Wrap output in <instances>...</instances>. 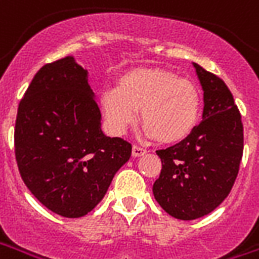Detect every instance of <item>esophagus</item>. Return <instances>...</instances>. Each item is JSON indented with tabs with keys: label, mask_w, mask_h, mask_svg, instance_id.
Wrapping results in <instances>:
<instances>
[{
	"label": "esophagus",
	"mask_w": 259,
	"mask_h": 259,
	"mask_svg": "<svg viewBox=\"0 0 259 259\" xmlns=\"http://www.w3.org/2000/svg\"><path fill=\"white\" fill-rule=\"evenodd\" d=\"M144 154H147V149L140 147V145H133V149H132V155L137 158V156H143Z\"/></svg>",
	"instance_id": "obj_1"
}]
</instances>
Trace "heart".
<instances>
[{
    "label": "heart",
    "mask_w": 259,
    "mask_h": 259,
    "mask_svg": "<svg viewBox=\"0 0 259 259\" xmlns=\"http://www.w3.org/2000/svg\"><path fill=\"white\" fill-rule=\"evenodd\" d=\"M200 93L189 79L162 68H133L123 72L115 89L100 96V107L112 133L135 123L137 111L148 135L173 144L192 133L200 116Z\"/></svg>",
    "instance_id": "obj_1"
}]
</instances>
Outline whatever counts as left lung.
I'll return each mask as SVG.
<instances>
[{
    "mask_svg": "<svg viewBox=\"0 0 259 259\" xmlns=\"http://www.w3.org/2000/svg\"><path fill=\"white\" fill-rule=\"evenodd\" d=\"M203 86V120L178 144L158 149L160 176L154 196L178 220H196L218 207L236 181L243 156L242 115L220 76L193 63Z\"/></svg>",
    "mask_w": 259,
    "mask_h": 259,
    "instance_id": "obj_1",
    "label": "left lung"
}]
</instances>
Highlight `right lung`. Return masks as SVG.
I'll use <instances>...</instances> for the list:
<instances>
[{
	"instance_id": "right-lung-1",
	"label": "right lung",
	"mask_w": 259,
	"mask_h": 259,
	"mask_svg": "<svg viewBox=\"0 0 259 259\" xmlns=\"http://www.w3.org/2000/svg\"><path fill=\"white\" fill-rule=\"evenodd\" d=\"M88 71L66 56L42 66L19 103L15 156L26 187L61 217H83L100 203L132 144L107 137Z\"/></svg>"
}]
</instances>
